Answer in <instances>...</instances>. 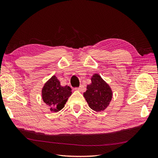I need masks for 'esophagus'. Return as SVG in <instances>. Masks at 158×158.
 <instances>
[{
  "label": "esophagus",
  "mask_w": 158,
  "mask_h": 158,
  "mask_svg": "<svg viewBox=\"0 0 158 158\" xmlns=\"http://www.w3.org/2000/svg\"><path fill=\"white\" fill-rule=\"evenodd\" d=\"M77 90H78V91H80V92H84V91L85 90V87L83 85H80V87L79 88H77Z\"/></svg>",
  "instance_id": "esophagus-1"
}]
</instances>
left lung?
<instances>
[{
	"label": "left lung",
	"instance_id": "8db88e82",
	"mask_svg": "<svg viewBox=\"0 0 158 158\" xmlns=\"http://www.w3.org/2000/svg\"><path fill=\"white\" fill-rule=\"evenodd\" d=\"M91 80L92 83L87 85V90L84 93V96L89 107L94 111H103L111 101L112 90L98 74H94Z\"/></svg>",
	"mask_w": 158,
	"mask_h": 158
}]
</instances>
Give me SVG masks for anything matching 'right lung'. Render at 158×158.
<instances>
[{"instance_id": "add662e5", "label": "right lung", "mask_w": 158, "mask_h": 158, "mask_svg": "<svg viewBox=\"0 0 158 158\" xmlns=\"http://www.w3.org/2000/svg\"><path fill=\"white\" fill-rule=\"evenodd\" d=\"M69 86H62L55 76L45 84L42 89V99L51 112H58L64 107L69 98L73 94Z\"/></svg>"}]
</instances>
